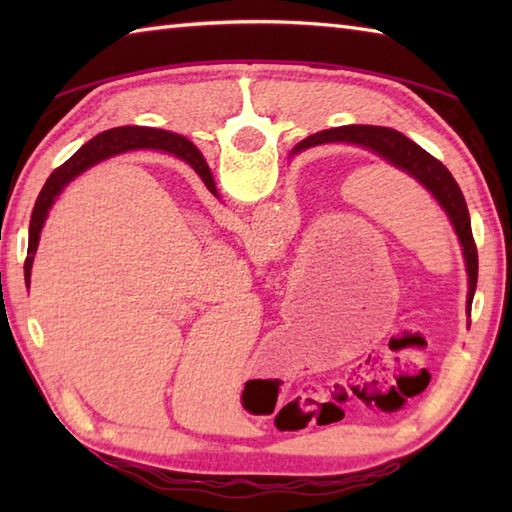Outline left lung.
Segmentation results:
<instances>
[{
  "mask_svg": "<svg viewBox=\"0 0 512 512\" xmlns=\"http://www.w3.org/2000/svg\"><path fill=\"white\" fill-rule=\"evenodd\" d=\"M325 142H345V144H359L363 149H370L372 153L381 155V158L395 164L397 169H402L413 176L418 183L431 192L440 207L447 212L449 221H452L458 241L463 246V257L467 266V282H470V291H467V314H470V305L476 291V277H479V255H476V244L472 237V223L470 212H467V203L463 198L461 187L454 180L452 173L440 160L433 158L422 146L415 144L409 137L393 131V128L384 126H341V128H329V131H320L316 135H309L307 140H302L296 151L311 149L316 144ZM196 149V146H194ZM198 151V149H196ZM198 162H201L203 171L207 169V162L203 160L201 151H198Z\"/></svg>",
  "mask_w": 512,
  "mask_h": 512,
  "instance_id": "8db88e82",
  "label": "left lung"
}]
</instances>
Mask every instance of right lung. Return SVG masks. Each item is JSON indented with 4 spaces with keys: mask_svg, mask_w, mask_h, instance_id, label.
I'll list each match as a JSON object with an SVG mask.
<instances>
[{
    "mask_svg": "<svg viewBox=\"0 0 512 512\" xmlns=\"http://www.w3.org/2000/svg\"><path fill=\"white\" fill-rule=\"evenodd\" d=\"M133 149H162L178 155L180 160H185L189 167L203 178L207 189H210L212 194H216L212 173L203 171L201 162H198V151L194 149L192 142L185 140V137L173 135L169 131H160V128H144V126H119V128H112V131L92 137L83 149L76 151L72 158H69L65 164H60V167L51 173L38 196L36 207H33L31 223H29V250H27V262H24V280H27V287L31 280L33 255H36L38 250L40 230L42 225H45V219L51 210V205L56 201V196L63 192V187L67 183H72L79 173L92 167V164H97L103 158H110V155L115 153L133 151Z\"/></svg>",
    "mask_w": 512,
    "mask_h": 512,
    "instance_id": "right-lung-1",
    "label": "right lung"
}]
</instances>
